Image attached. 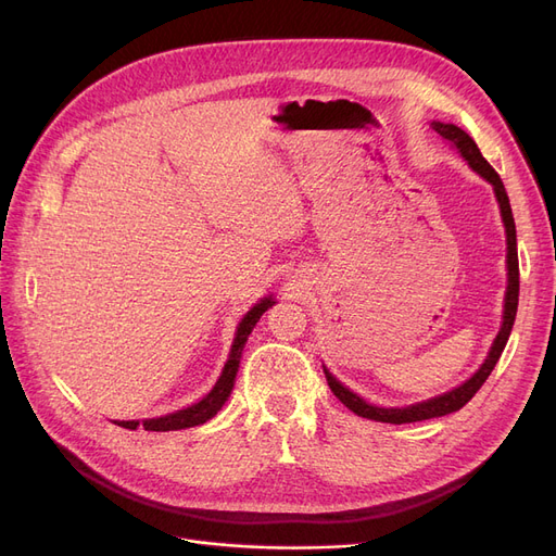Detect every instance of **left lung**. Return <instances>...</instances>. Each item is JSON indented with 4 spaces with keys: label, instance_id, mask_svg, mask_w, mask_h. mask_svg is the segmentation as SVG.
Here are the masks:
<instances>
[{
    "label": "left lung",
    "instance_id": "left-lung-1",
    "mask_svg": "<svg viewBox=\"0 0 556 556\" xmlns=\"http://www.w3.org/2000/svg\"><path fill=\"white\" fill-rule=\"evenodd\" d=\"M433 129L441 134L443 139L452 141L457 146V150L462 153V157L468 162L470 169L476 174H480L486 182H492L494 194L498 199V206H501V217H503V225H506V241H508V255H506V264H508V290H506V304H503V325L496 333V339L492 343L490 355H486L484 364L478 368V371L470 376L464 384L454 387L452 392H445L441 396H433L427 401H419L413 403V406L406 408H380L374 406V403H366L362 396H357L355 392H350L345 384H341L336 380L327 368H325V376L327 382L331 387V392L339 396V401L343 406H348L352 413L366 417V419H376V422H390V425H408V422H422V419H431V417H443L450 415L454 410L464 408L466 403L476 396V392L484 384V380L490 378V374L494 371V366L501 357L503 348L508 343V336L513 331L515 325V315H517V301H519V262H517V233H515V220H513V208H510V201L506 194V188H503L501 176L494 172V166L482 157V153L478 150L476 141L468 137L464 129H459L457 125H445V123H431Z\"/></svg>",
    "mask_w": 556,
    "mask_h": 556
}]
</instances>
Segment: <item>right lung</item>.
<instances>
[{"mask_svg": "<svg viewBox=\"0 0 556 556\" xmlns=\"http://www.w3.org/2000/svg\"><path fill=\"white\" fill-rule=\"evenodd\" d=\"M276 304V301L271 296H264L260 304L252 306L245 317L239 323L237 327V336H233V343H231V352H229V359L223 368L220 378H217V382L213 384V390L201 399L197 403H192L190 408H182V410H176V413H169L164 417H153V419H143V422L139 425L137 419H129V422H115L121 425L125 429H137V427H143L146 431H178V429H188V427H197V425H204L208 422L211 417L217 415V410H220L225 406V401L229 399L231 394V387H233V378H237V371H239V364H241V352H243V345L248 341V336L252 331V327L257 325V319L271 308Z\"/></svg>", "mask_w": 556, "mask_h": 556, "instance_id": "add662e5", "label": "right lung"}]
</instances>
